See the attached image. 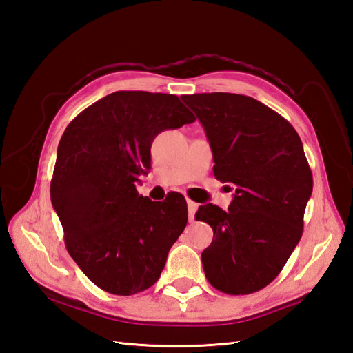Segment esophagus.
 Wrapping results in <instances>:
<instances>
[{"instance_id":"34e87169","label":"esophagus","mask_w":353,"mask_h":353,"mask_svg":"<svg viewBox=\"0 0 353 353\" xmlns=\"http://www.w3.org/2000/svg\"><path fill=\"white\" fill-rule=\"evenodd\" d=\"M187 206H188V219L194 221V215H196V210H197L199 205L191 199H187Z\"/></svg>"}]
</instances>
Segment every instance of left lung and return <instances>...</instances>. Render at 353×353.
<instances>
[{"label": "left lung", "instance_id": "obj_1", "mask_svg": "<svg viewBox=\"0 0 353 353\" xmlns=\"http://www.w3.org/2000/svg\"><path fill=\"white\" fill-rule=\"evenodd\" d=\"M205 128L213 175L236 185L222 210L200 206L213 240L201 253L208 281L227 294H250L283 270L302 237L312 172L301 137L268 105L248 95L206 92L183 95Z\"/></svg>", "mask_w": 353, "mask_h": 353}]
</instances>
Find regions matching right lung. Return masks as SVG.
<instances>
[{
	"instance_id": "add662e5",
	"label": "right lung",
	"mask_w": 353,
	"mask_h": 353,
	"mask_svg": "<svg viewBox=\"0 0 353 353\" xmlns=\"http://www.w3.org/2000/svg\"><path fill=\"white\" fill-rule=\"evenodd\" d=\"M176 95L117 91L66 128L57 148L51 203L66 249L101 290L131 296L152 287L187 225L181 194L152 201L135 184L150 170L152 143L194 122Z\"/></svg>"
}]
</instances>
